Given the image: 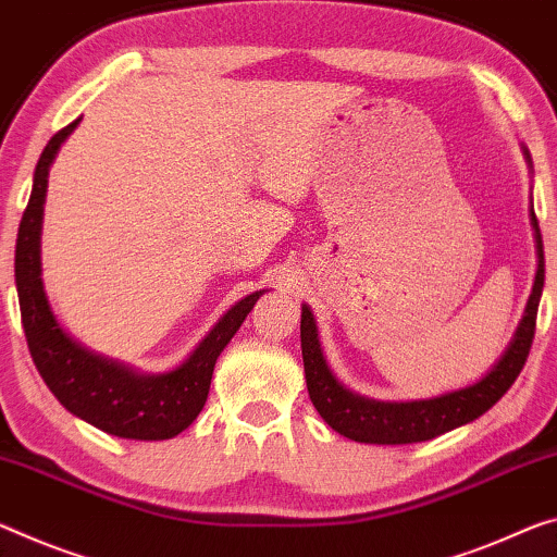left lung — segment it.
<instances>
[{
  "label": "left lung",
  "mask_w": 557,
  "mask_h": 557,
  "mask_svg": "<svg viewBox=\"0 0 557 557\" xmlns=\"http://www.w3.org/2000/svg\"><path fill=\"white\" fill-rule=\"evenodd\" d=\"M528 163L531 153L525 151ZM531 220L535 227V247H537V272L533 282V293L528 297L523 320H520L513 339L503 351V357L491 367V372L479 382L431 399L417 401H376L349 392L332 369L326 367L322 355L320 337H317L314 314L307 305H302V324H299V339H302V359H305V379L307 392L320 417L337 431L359 444H419V441L436 438L446 431L463 426L473 419L483 417L485 411L506 394L523 369L528 351L535 337V317L541 305L543 282H545V258H543V237L537 227V218L531 210Z\"/></svg>",
  "instance_id": "obj_1"
}]
</instances>
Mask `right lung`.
Wrapping results in <instances>:
<instances>
[{"mask_svg":"<svg viewBox=\"0 0 557 557\" xmlns=\"http://www.w3.org/2000/svg\"><path fill=\"white\" fill-rule=\"evenodd\" d=\"M76 119L61 128L44 148L34 171L32 196L16 235L14 277L20 293L22 324L32 359L51 394L66 411L111 436L136 441H163L190 426L206 406L220 351L250 314L260 293L235 302L206 334L181 367L165 374H140L121 361L94 355L61 330L41 282V220L49 185V165L61 144L78 126Z\"/></svg>","mask_w":557,"mask_h":557,"instance_id":"1","label":"right lung"}]
</instances>
